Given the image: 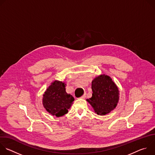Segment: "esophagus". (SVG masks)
<instances>
[{
  "label": "esophagus",
  "instance_id": "34e87169",
  "mask_svg": "<svg viewBox=\"0 0 155 155\" xmlns=\"http://www.w3.org/2000/svg\"><path fill=\"white\" fill-rule=\"evenodd\" d=\"M85 97H86V96H85V94H84V95H83V96L80 97V99H85Z\"/></svg>",
  "mask_w": 155,
  "mask_h": 155
}]
</instances>
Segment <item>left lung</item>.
<instances>
[{"label": "left lung", "instance_id": "1", "mask_svg": "<svg viewBox=\"0 0 155 155\" xmlns=\"http://www.w3.org/2000/svg\"><path fill=\"white\" fill-rule=\"evenodd\" d=\"M92 97L86 99L99 115H105L114 110L119 101L120 91L112 78L105 74L96 77L91 84Z\"/></svg>", "mask_w": 155, "mask_h": 155}]
</instances>
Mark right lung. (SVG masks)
I'll return each mask as SVG.
<instances>
[{
	"label": "right lung",
	"instance_id": "add662e5",
	"mask_svg": "<svg viewBox=\"0 0 155 155\" xmlns=\"http://www.w3.org/2000/svg\"><path fill=\"white\" fill-rule=\"evenodd\" d=\"M65 86L64 82L55 80L51 83L43 95V107L53 116H64L68 113V110L73 104L74 97L66 93Z\"/></svg>",
	"mask_w": 155,
	"mask_h": 155
}]
</instances>
